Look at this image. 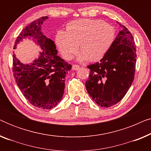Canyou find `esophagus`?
Masks as SVG:
<instances>
[{"instance_id": "1", "label": "esophagus", "mask_w": 151, "mask_h": 151, "mask_svg": "<svg viewBox=\"0 0 151 151\" xmlns=\"http://www.w3.org/2000/svg\"><path fill=\"white\" fill-rule=\"evenodd\" d=\"M79 68H80V66H78V65H73V66H72V69L74 70V71H76V70H78Z\"/></svg>"}]
</instances>
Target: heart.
Listing matches in <instances>:
<instances>
[{
  "label": "heart",
  "mask_w": 151,
  "mask_h": 151,
  "mask_svg": "<svg viewBox=\"0 0 151 151\" xmlns=\"http://www.w3.org/2000/svg\"><path fill=\"white\" fill-rule=\"evenodd\" d=\"M115 29L102 20L79 19L69 22L65 32L59 31L55 36L60 52L66 60H70L78 50L81 53L78 60L90 62L104 58L115 40Z\"/></svg>",
  "instance_id": "b5f03b06"
}]
</instances>
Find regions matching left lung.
I'll use <instances>...</instances> for the list:
<instances>
[{"mask_svg": "<svg viewBox=\"0 0 151 151\" xmlns=\"http://www.w3.org/2000/svg\"><path fill=\"white\" fill-rule=\"evenodd\" d=\"M119 31L111 49L100 63L88 65L90 74L85 82L88 93L102 107L121 101L134 80L136 49L133 37L126 27Z\"/></svg>", "mask_w": 151, "mask_h": 151, "instance_id": "1", "label": "left lung"}]
</instances>
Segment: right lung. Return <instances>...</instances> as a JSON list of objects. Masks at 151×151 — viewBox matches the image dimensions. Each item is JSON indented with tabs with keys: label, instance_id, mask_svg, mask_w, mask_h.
Masks as SVG:
<instances>
[{
	"label": "right lung",
	"instance_id": "obj_1",
	"mask_svg": "<svg viewBox=\"0 0 151 151\" xmlns=\"http://www.w3.org/2000/svg\"><path fill=\"white\" fill-rule=\"evenodd\" d=\"M48 17L34 20L16 38L14 49L23 39H32L42 51L30 64H23L13 55V73L16 84L27 100L39 109H51L63 98L65 76L71 65L59 55L54 42L43 35L41 26Z\"/></svg>",
	"mask_w": 151,
	"mask_h": 151
}]
</instances>
